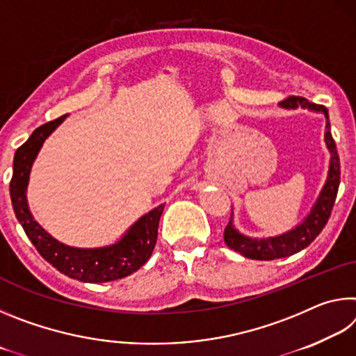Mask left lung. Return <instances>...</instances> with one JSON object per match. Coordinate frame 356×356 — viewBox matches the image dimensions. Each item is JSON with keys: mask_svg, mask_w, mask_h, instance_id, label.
Segmentation results:
<instances>
[{"mask_svg": "<svg viewBox=\"0 0 356 356\" xmlns=\"http://www.w3.org/2000/svg\"><path fill=\"white\" fill-rule=\"evenodd\" d=\"M280 106L287 108V110H293V108H308L311 111L323 113L325 119H327V125H325V143L331 154L330 159V170L328 177L325 182L323 188L318 195L317 201L312 206L311 212L308 216L300 222L298 226H295L292 231L276 237L268 238H252L248 236L240 234L232 225V216L229 220L227 226L225 229V242L229 248L240 252V254L250 259H256V261H273V259L287 257L292 256L295 252L305 250L306 246H309L314 238L322 232V229L327 225V221L333 210L337 188H339L341 182V163H339V155H337L336 143L331 136L330 131V119H328V110L323 105L311 104L303 97H287L282 100Z\"/></svg>", "mask_w": 356, "mask_h": 356, "instance_id": "obj_1", "label": "left lung"}]
</instances>
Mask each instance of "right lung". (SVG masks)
I'll use <instances>...</instances> for the list:
<instances>
[{"label":"right lung","mask_w":356,"mask_h":356,"mask_svg":"<svg viewBox=\"0 0 356 356\" xmlns=\"http://www.w3.org/2000/svg\"><path fill=\"white\" fill-rule=\"evenodd\" d=\"M64 119L65 116H61L40 125L28 141L17 149L10 179L12 207L39 254L65 276L83 282H108L125 278L141 268L152 254L165 204L143 215L119 242L102 248H75L58 242L34 220L28 209L26 188L31 166L42 144Z\"/></svg>","instance_id":"1"}]
</instances>
